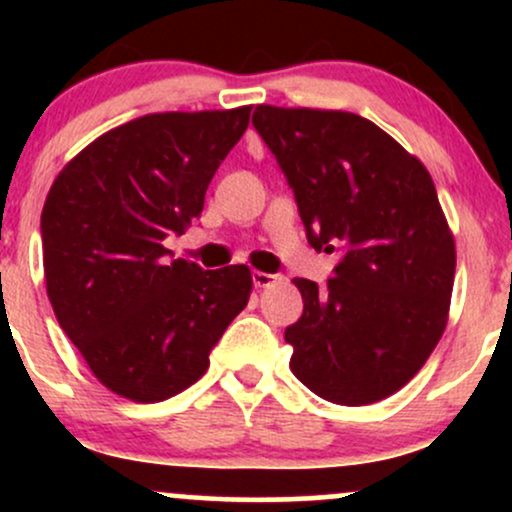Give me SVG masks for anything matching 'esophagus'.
Instances as JSON below:
<instances>
[{
  "instance_id": "obj_1",
  "label": "esophagus",
  "mask_w": 512,
  "mask_h": 512,
  "mask_svg": "<svg viewBox=\"0 0 512 512\" xmlns=\"http://www.w3.org/2000/svg\"><path fill=\"white\" fill-rule=\"evenodd\" d=\"M279 281V276L276 274H267V272H252V284L257 286V289H267V286H272Z\"/></svg>"
}]
</instances>
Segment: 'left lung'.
Returning a JSON list of instances; mask_svg holds the SVG:
<instances>
[{
    "mask_svg": "<svg viewBox=\"0 0 512 512\" xmlns=\"http://www.w3.org/2000/svg\"><path fill=\"white\" fill-rule=\"evenodd\" d=\"M315 250L342 245L327 286L293 279L291 370L317 397L361 407L419 373L448 325L455 238L424 163L366 117L257 105Z\"/></svg>",
    "mask_w": 512,
    "mask_h": 512,
    "instance_id": "left-lung-1",
    "label": "left lung"
}]
</instances>
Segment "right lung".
<instances>
[{"label": "right lung", "mask_w": 512, "mask_h": 512, "mask_svg": "<svg viewBox=\"0 0 512 512\" xmlns=\"http://www.w3.org/2000/svg\"><path fill=\"white\" fill-rule=\"evenodd\" d=\"M250 110L137 117L101 134L52 182L40 216L48 298L115 395L151 404L197 383L209 351L248 305L245 264L204 272L168 260L163 240L202 214Z\"/></svg>", "instance_id": "1"}]
</instances>
